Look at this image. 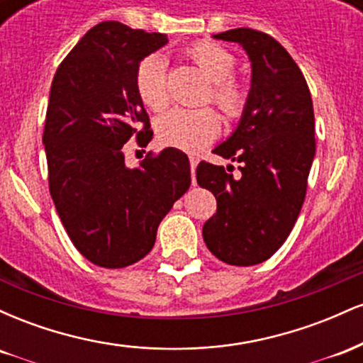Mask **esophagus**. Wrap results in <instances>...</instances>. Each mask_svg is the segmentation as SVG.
<instances>
[{
	"label": "esophagus",
	"instance_id": "1",
	"mask_svg": "<svg viewBox=\"0 0 363 363\" xmlns=\"http://www.w3.org/2000/svg\"><path fill=\"white\" fill-rule=\"evenodd\" d=\"M199 158L196 155H189V164H191V176H193V184H194V172H196V165H198Z\"/></svg>",
	"mask_w": 363,
	"mask_h": 363
}]
</instances>
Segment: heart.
Wrapping results in <instances>:
<instances>
[{
  "label": "heart",
  "mask_w": 363,
  "mask_h": 363,
  "mask_svg": "<svg viewBox=\"0 0 363 363\" xmlns=\"http://www.w3.org/2000/svg\"><path fill=\"white\" fill-rule=\"evenodd\" d=\"M193 60L213 82L211 99L228 118L242 114L245 91L230 78L237 68V57L228 49L213 43H198L187 49ZM135 85L140 99L150 109L160 111L169 102V62L162 52L143 57L136 68ZM220 118L213 109L174 107L157 121V135L169 147L196 152L218 135Z\"/></svg>",
  "instance_id": "obj_1"
}]
</instances>
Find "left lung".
I'll return each mask as SVG.
<instances>
[{
  "label": "left lung",
  "instance_id": "8db88e82",
  "mask_svg": "<svg viewBox=\"0 0 363 363\" xmlns=\"http://www.w3.org/2000/svg\"><path fill=\"white\" fill-rule=\"evenodd\" d=\"M242 45L251 60V90L230 138L213 150L240 164L199 162L196 179L215 194L216 213L203 225L206 247L232 266L269 259L301 213L315 155L314 109L306 78L286 49L264 32L232 28L213 35Z\"/></svg>",
  "mask_w": 363,
  "mask_h": 363
}]
</instances>
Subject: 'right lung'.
Returning a JSON list of instances; mask_svg holds the SVG:
<instances>
[{"label":"right lung","instance_id":"add662e5","mask_svg":"<svg viewBox=\"0 0 363 363\" xmlns=\"http://www.w3.org/2000/svg\"><path fill=\"white\" fill-rule=\"evenodd\" d=\"M169 43L119 22L90 28L57 68L43 143L49 191L82 256L124 268L152 251L157 228L189 189V158L177 148L124 164V143L147 147L153 131L135 85L143 57Z\"/></svg>","mask_w":363,"mask_h":363}]
</instances>
